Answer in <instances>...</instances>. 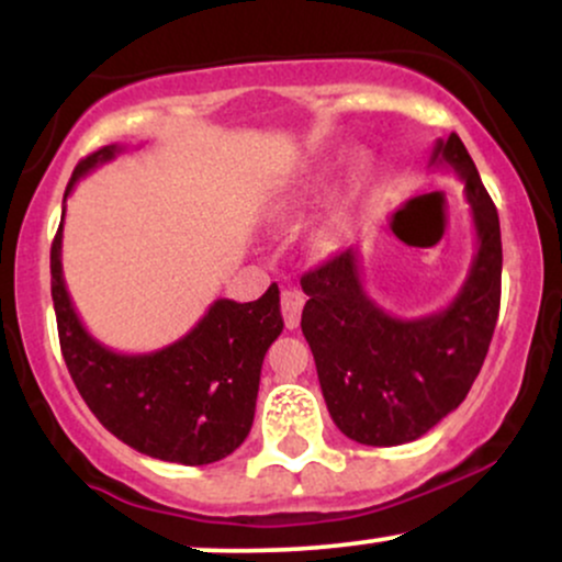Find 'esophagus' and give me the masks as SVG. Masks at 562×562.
I'll return each mask as SVG.
<instances>
[{
    "label": "esophagus",
    "instance_id": "esophagus-1",
    "mask_svg": "<svg viewBox=\"0 0 562 562\" xmlns=\"http://www.w3.org/2000/svg\"><path fill=\"white\" fill-rule=\"evenodd\" d=\"M301 308H303V293L299 290H285L282 293V319H285L288 330H295L301 325Z\"/></svg>",
    "mask_w": 562,
    "mask_h": 562
}]
</instances>
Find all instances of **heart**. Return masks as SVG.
Wrapping results in <instances>:
<instances>
[{
	"mask_svg": "<svg viewBox=\"0 0 562 562\" xmlns=\"http://www.w3.org/2000/svg\"><path fill=\"white\" fill-rule=\"evenodd\" d=\"M364 177H367V166H364V160H353L351 173H348V190H357V187L364 182ZM317 240H319V243H325V240H327V229H325V232H319Z\"/></svg>",
	"mask_w": 562,
	"mask_h": 562,
	"instance_id": "heart-1",
	"label": "heart"
}]
</instances>
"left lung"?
I'll return each mask as SVG.
<instances>
[{"label": "left lung", "instance_id": "8db88e82", "mask_svg": "<svg viewBox=\"0 0 562 562\" xmlns=\"http://www.w3.org/2000/svg\"><path fill=\"white\" fill-rule=\"evenodd\" d=\"M430 166H449L465 184L475 254L460 293L441 312L402 319L370 299L362 259L348 248L301 277L308 295L301 330L340 434L367 447L417 441L465 402L499 317V216L457 134L438 139Z\"/></svg>", "mask_w": 562, "mask_h": 562}]
</instances>
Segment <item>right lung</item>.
I'll return each mask as SVG.
<instances>
[{"label":"right lung","mask_w":562,"mask_h":562,"mask_svg":"<svg viewBox=\"0 0 562 562\" xmlns=\"http://www.w3.org/2000/svg\"><path fill=\"white\" fill-rule=\"evenodd\" d=\"M126 147L108 145L76 166L63 198L97 166ZM63 222L49 272L63 359L81 398L115 438L177 465H211L250 434L263 353L282 333L280 288L259 301L218 299L184 338L150 353H121L92 338L76 314L63 277Z\"/></svg>","instance_id":"1"}]
</instances>
